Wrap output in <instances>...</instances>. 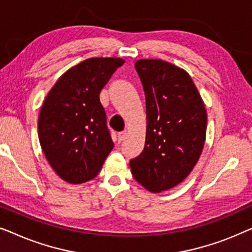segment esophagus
Returning <instances> with one entry per match:
<instances>
[{
  "label": "esophagus",
  "instance_id": "34e87169",
  "mask_svg": "<svg viewBox=\"0 0 252 252\" xmlns=\"http://www.w3.org/2000/svg\"><path fill=\"white\" fill-rule=\"evenodd\" d=\"M127 137V132L126 130H124V132H120L118 134V141L119 142H122V141H124Z\"/></svg>",
  "mask_w": 252,
  "mask_h": 252
}]
</instances>
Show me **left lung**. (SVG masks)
Listing matches in <instances>:
<instances>
[{"instance_id":"left-lung-1","label":"left lung","mask_w":252,"mask_h":252,"mask_svg":"<svg viewBox=\"0 0 252 252\" xmlns=\"http://www.w3.org/2000/svg\"><path fill=\"white\" fill-rule=\"evenodd\" d=\"M135 68L146 94L147 132L130 171L147 190L161 192L181 184L198 161L208 115L184 68L161 60H139Z\"/></svg>"}]
</instances>
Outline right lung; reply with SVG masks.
<instances>
[{"label": "right lung", "mask_w": 252, "mask_h": 252, "mask_svg": "<svg viewBox=\"0 0 252 252\" xmlns=\"http://www.w3.org/2000/svg\"><path fill=\"white\" fill-rule=\"evenodd\" d=\"M125 63L93 57L63 73L43 101L37 133L48 163L72 185L94 179L113 148L99 93Z\"/></svg>", "instance_id": "obj_1"}]
</instances>
